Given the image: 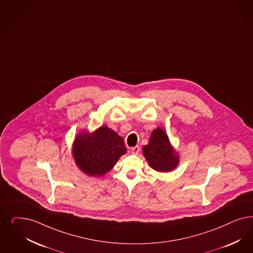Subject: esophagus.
Wrapping results in <instances>:
<instances>
[{"instance_id": "obj_1", "label": "esophagus", "mask_w": 253, "mask_h": 253, "mask_svg": "<svg viewBox=\"0 0 253 253\" xmlns=\"http://www.w3.org/2000/svg\"><path fill=\"white\" fill-rule=\"evenodd\" d=\"M139 146H135V147H133V148H131V154H138V153H139Z\"/></svg>"}]
</instances>
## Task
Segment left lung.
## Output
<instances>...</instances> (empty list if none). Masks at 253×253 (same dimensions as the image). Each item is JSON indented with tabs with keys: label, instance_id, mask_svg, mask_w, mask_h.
<instances>
[{
	"label": "left lung",
	"instance_id": "obj_1",
	"mask_svg": "<svg viewBox=\"0 0 253 253\" xmlns=\"http://www.w3.org/2000/svg\"><path fill=\"white\" fill-rule=\"evenodd\" d=\"M149 166L161 173L174 170L179 165V154L170 143L169 137L162 128L154 129L148 145L142 148Z\"/></svg>",
	"mask_w": 253,
	"mask_h": 253
}]
</instances>
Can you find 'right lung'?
<instances>
[{"instance_id": "obj_1", "label": "right lung", "mask_w": 253, "mask_h": 253, "mask_svg": "<svg viewBox=\"0 0 253 253\" xmlns=\"http://www.w3.org/2000/svg\"><path fill=\"white\" fill-rule=\"evenodd\" d=\"M127 151L124 141L116 131L103 125L89 132L80 131L75 137L72 156L79 170L88 176H103Z\"/></svg>"}]
</instances>
